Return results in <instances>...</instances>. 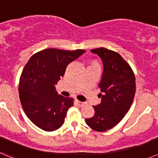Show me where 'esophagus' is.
<instances>
[{
    "label": "esophagus",
    "mask_w": 158,
    "mask_h": 158,
    "mask_svg": "<svg viewBox=\"0 0 158 158\" xmlns=\"http://www.w3.org/2000/svg\"><path fill=\"white\" fill-rule=\"evenodd\" d=\"M76 103L77 104L78 106H80V107H82V106H83L85 105V102H79V101L78 100H76Z\"/></svg>",
    "instance_id": "34e87169"
}]
</instances>
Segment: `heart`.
Here are the masks:
<instances>
[{
	"label": "heart",
	"instance_id": "heart-1",
	"mask_svg": "<svg viewBox=\"0 0 158 158\" xmlns=\"http://www.w3.org/2000/svg\"><path fill=\"white\" fill-rule=\"evenodd\" d=\"M90 64H98V62H96V61H91L90 62Z\"/></svg>",
	"mask_w": 158,
	"mask_h": 158
}]
</instances>
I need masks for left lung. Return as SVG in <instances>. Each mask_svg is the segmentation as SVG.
I'll list each match as a JSON object with an SVG mask.
<instances>
[{
	"label": "left lung",
	"instance_id": "1",
	"mask_svg": "<svg viewBox=\"0 0 158 158\" xmlns=\"http://www.w3.org/2000/svg\"><path fill=\"white\" fill-rule=\"evenodd\" d=\"M90 51L98 55L103 63L98 85L102 101L94 106V116L85 121L96 131H106L120 123L130 109L135 94V77L130 65L118 52L106 48Z\"/></svg>",
	"mask_w": 158,
	"mask_h": 158
}]
</instances>
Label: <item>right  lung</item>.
I'll return each mask as SVG.
<instances>
[{"mask_svg": "<svg viewBox=\"0 0 158 158\" xmlns=\"http://www.w3.org/2000/svg\"><path fill=\"white\" fill-rule=\"evenodd\" d=\"M85 52L46 49L34 54L24 67L19 79V99L27 117L39 128L53 131L64 123L73 98L58 94L55 85L67 66Z\"/></svg>", "mask_w": 158, "mask_h": 158, "instance_id": "right-lung-1", "label": "right lung"}]
</instances>
